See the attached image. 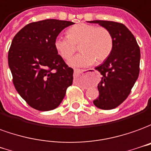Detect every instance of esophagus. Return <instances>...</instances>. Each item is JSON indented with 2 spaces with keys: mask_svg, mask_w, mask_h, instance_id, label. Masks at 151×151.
<instances>
[{
  "mask_svg": "<svg viewBox=\"0 0 151 151\" xmlns=\"http://www.w3.org/2000/svg\"><path fill=\"white\" fill-rule=\"evenodd\" d=\"M93 69H87V70H78V69H75V71H80V70H81V71H85L86 73H89L91 71H93Z\"/></svg>",
  "mask_w": 151,
  "mask_h": 151,
  "instance_id": "34e87169",
  "label": "esophagus"
}]
</instances>
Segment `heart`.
I'll list each match as a JSON object with an SVG mask.
<instances>
[{
	"instance_id": "b5f03b06",
	"label": "heart",
	"mask_w": 151,
	"mask_h": 151,
	"mask_svg": "<svg viewBox=\"0 0 151 151\" xmlns=\"http://www.w3.org/2000/svg\"><path fill=\"white\" fill-rule=\"evenodd\" d=\"M67 36H59L54 40V47L63 59H68L76 53V45L81 51L69 60L75 67H85L101 63L111 55L114 39L111 32L106 27L88 23H79L67 31Z\"/></svg>"
}]
</instances>
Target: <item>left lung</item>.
<instances>
[{
    "label": "left lung",
    "mask_w": 151,
    "mask_h": 151,
    "mask_svg": "<svg viewBox=\"0 0 151 151\" xmlns=\"http://www.w3.org/2000/svg\"><path fill=\"white\" fill-rule=\"evenodd\" d=\"M107 28L114 39L111 55L95 69L102 76L98 84L99 97L93 101L97 107L111 110L124 101L137 80L140 71V48L135 37L123 23L112 21H88Z\"/></svg>",
    "instance_id": "8db88e82"
}]
</instances>
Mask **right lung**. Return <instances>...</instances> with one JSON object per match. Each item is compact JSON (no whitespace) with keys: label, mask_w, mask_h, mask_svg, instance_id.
Listing matches in <instances>:
<instances>
[{"label":"right lung","mask_w":151,"mask_h":151,"mask_svg":"<svg viewBox=\"0 0 151 151\" xmlns=\"http://www.w3.org/2000/svg\"><path fill=\"white\" fill-rule=\"evenodd\" d=\"M74 22L45 19L31 22L14 37L8 63L16 90L31 107L41 111L57 108L73 81V69L54 47L63 30Z\"/></svg>","instance_id":"1"}]
</instances>
